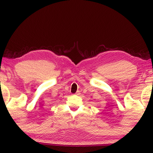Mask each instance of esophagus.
<instances>
[{"instance_id":"esophagus-1","label":"esophagus","mask_w":153,"mask_h":153,"mask_svg":"<svg viewBox=\"0 0 153 153\" xmlns=\"http://www.w3.org/2000/svg\"><path fill=\"white\" fill-rule=\"evenodd\" d=\"M76 95H80V92L77 91L76 93Z\"/></svg>"}]
</instances>
